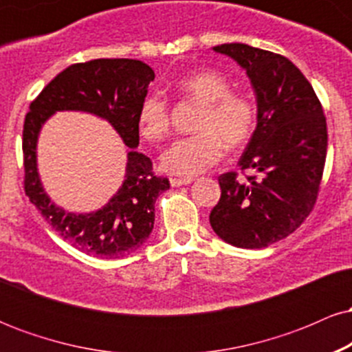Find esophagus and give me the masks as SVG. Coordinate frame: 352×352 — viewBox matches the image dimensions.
<instances>
[{"mask_svg":"<svg viewBox=\"0 0 352 352\" xmlns=\"http://www.w3.org/2000/svg\"><path fill=\"white\" fill-rule=\"evenodd\" d=\"M172 187H180V185L192 184V179H177V177H170Z\"/></svg>","mask_w":352,"mask_h":352,"instance_id":"34e87169","label":"esophagus"}]
</instances>
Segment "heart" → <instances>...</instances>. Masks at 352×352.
Instances as JSON below:
<instances>
[{
  "mask_svg": "<svg viewBox=\"0 0 352 352\" xmlns=\"http://www.w3.org/2000/svg\"><path fill=\"white\" fill-rule=\"evenodd\" d=\"M179 94L201 104L195 129L190 137L173 140L160 162L173 175L193 177L221 159L225 144L238 148L250 140L256 125L258 109L243 92L232 91L227 76L213 69L195 71L177 80ZM139 132L148 142H160L170 132V107L160 92L145 96L137 112Z\"/></svg>",
  "mask_w": 352,
  "mask_h": 352,
  "instance_id": "heart-1",
  "label": "heart"
}]
</instances>
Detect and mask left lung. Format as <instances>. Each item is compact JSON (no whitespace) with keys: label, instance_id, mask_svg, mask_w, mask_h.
<instances>
[{"label":"left lung","instance_id":"8db88e82","mask_svg":"<svg viewBox=\"0 0 352 352\" xmlns=\"http://www.w3.org/2000/svg\"><path fill=\"white\" fill-rule=\"evenodd\" d=\"M245 67L258 100V124L241 172L218 177L221 195L210 212L213 232L238 248H265L296 230L318 200L328 127L316 92L285 56L248 44L213 47Z\"/></svg>","mask_w":352,"mask_h":352}]
</instances>
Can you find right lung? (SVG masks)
I'll return each mask as SVG.
<instances>
[{
	"label": "right lung",
	"instance_id": "right-lung-1",
	"mask_svg": "<svg viewBox=\"0 0 352 352\" xmlns=\"http://www.w3.org/2000/svg\"><path fill=\"white\" fill-rule=\"evenodd\" d=\"M152 67L137 59H92L59 72L31 102L23 127L24 192L44 220L79 252L120 258L145 243L153 228L155 200L168 190L144 153H127L125 180L104 208L87 215L66 213L47 199L36 170V140L56 111H84L109 120L129 148L139 145L137 112L153 80Z\"/></svg>",
	"mask_w": 352,
	"mask_h": 352
}]
</instances>
